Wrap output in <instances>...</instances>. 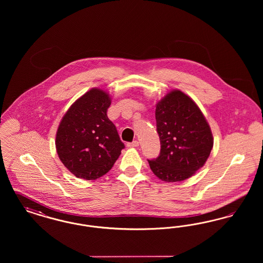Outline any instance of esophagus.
<instances>
[{
    "mask_svg": "<svg viewBox=\"0 0 263 263\" xmlns=\"http://www.w3.org/2000/svg\"><path fill=\"white\" fill-rule=\"evenodd\" d=\"M126 146H127L128 148H135V147H138V146H139V142H138V141H133V142L127 143V144H126Z\"/></svg>",
    "mask_w": 263,
    "mask_h": 263,
    "instance_id": "obj_1",
    "label": "esophagus"
}]
</instances>
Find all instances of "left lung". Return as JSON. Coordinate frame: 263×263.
I'll return each mask as SVG.
<instances>
[{
	"label": "left lung",
	"mask_w": 263,
	"mask_h": 263,
	"mask_svg": "<svg viewBox=\"0 0 263 263\" xmlns=\"http://www.w3.org/2000/svg\"><path fill=\"white\" fill-rule=\"evenodd\" d=\"M156 121L161 152L148 160L152 172L166 182L192 176L206 163L214 143L200 108L181 90H172L157 103Z\"/></svg>",
	"instance_id": "1"
}]
</instances>
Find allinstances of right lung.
Listing matches in <instances>:
<instances>
[{"label": "right lung", "instance_id": "right-lung-1", "mask_svg": "<svg viewBox=\"0 0 263 263\" xmlns=\"http://www.w3.org/2000/svg\"><path fill=\"white\" fill-rule=\"evenodd\" d=\"M110 103L108 93L91 88L71 105L58 127L57 154L78 178L93 180L107 174L125 147L107 117Z\"/></svg>", "mask_w": 263, "mask_h": 263}]
</instances>
